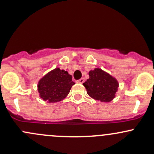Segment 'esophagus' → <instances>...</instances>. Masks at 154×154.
Segmentation results:
<instances>
[{"instance_id":"1","label":"esophagus","mask_w":154,"mask_h":154,"mask_svg":"<svg viewBox=\"0 0 154 154\" xmlns=\"http://www.w3.org/2000/svg\"><path fill=\"white\" fill-rule=\"evenodd\" d=\"M77 82L79 84H83L84 82V79H80L79 80L77 81Z\"/></svg>"}]
</instances>
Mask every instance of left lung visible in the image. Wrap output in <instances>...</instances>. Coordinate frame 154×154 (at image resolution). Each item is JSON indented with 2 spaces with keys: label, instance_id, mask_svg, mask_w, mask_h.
Wrapping results in <instances>:
<instances>
[{
  "label": "left lung",
  "instance_id": "left-lung-1",
  "mask_svg": "<svg viewBox=\"0 0 154 154\" xmlns=\"http://www.w3.org/2000/svg\"><path fill=\"white\" fill-rule=\"evenodd\" d=\"M90 79L84 82L87 94L91 97L101 102H109L115 97L118 82L115 78L100 68L89 72Z\"/></svg>",
  "mask_w": 154,
  "mask_h": 154
}]
</instances>
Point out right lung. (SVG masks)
Wrapping results in <instances>:
<instances>
[{"mask_svg": "<svg viewBox=\"0 0 154 154\" xmlns=\"http://www.w3.org/2000/svg\"><path fill=\"white\" fill-rule=\"evenodd\" d=\"M74 84L72 76L67 71L56 68L39 80L38 92L44 100L55 103L63 100L68 95Z\"/></svg>", "mask_w": 154, "mask_h": 154, "instance_id": "add662e5", "label": "right lung"}]
</instances>
